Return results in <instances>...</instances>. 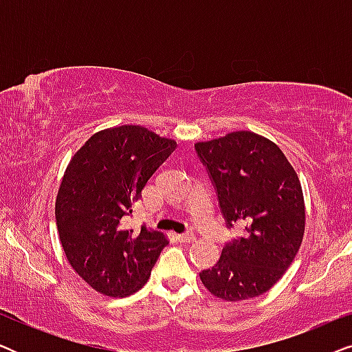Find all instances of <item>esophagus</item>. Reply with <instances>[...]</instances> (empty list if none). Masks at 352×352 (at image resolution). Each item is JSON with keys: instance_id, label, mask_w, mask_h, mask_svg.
Here are the masks:
<instances>
[{"instance_id": "esophagus-1", "label": "esophagus", "mask_w": 352, "mask_h": 352, "mask_svg": "<svg viewBox=\"0 0 352 352\" xmlns=\"http://www.w3.org/2000/svg\"><path fill=\"white\" fill-rule=\"evenodd\" d=\"M177 240H179V242H182V243H190V242H194V240H195V235L192 232L177 234Z\"/></svg>"}]
</instances>
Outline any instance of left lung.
<instances>
[{"instance_id": "left-lung-1", "label": "left lung", "mask_w": 352, "mask_h": 352, "mask_svg": "<svg viewBox=\"0 0 352 352\" xmlns=\"http://www.w3.org/2000/svg\"><path fill=\"white\" fill-rule=\"evenodd\" d=\"M218 195L226 224L245 228L219 261L200 272L211 295L242 301L266 293L295 259L305 235V199L296 171L269 139L229 133L195 144Z\"/></svg>"}]
</instances>
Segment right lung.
Listing matches in <instances>:
<instances>
[{"mask_svg": "<svg viewBox=\"0 0 352 352\" xmlns=\"http://www.w3.org/2000/svg\"><path fill=\"white\" fill-rule=\"evenodd\" d=\"M175 148L173 139L123 124L91 136L67 166L56 199L57 232L70 266L96 292L128 296L151 277L168 239L126 221Z\"/></svg>", "mask_w": 352, "mask_h": 352, "instance_id": "1", "label": "right lung"}]
</instances>
